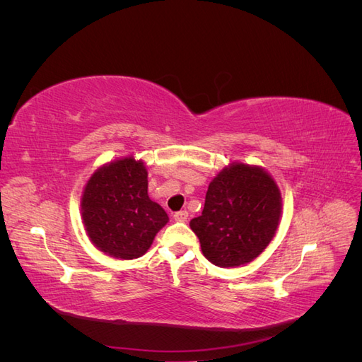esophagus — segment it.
Wrapping results in <instances>:
<instances>
[{
  "label": "esophagus",
  "instance_id": "esophagus-1",
  "mask_svg": "<svg viewBox=\"0 0 362 362\" xmlns=\"http://www.w3.org/2000/svg\"><path fill=\"white\" fill-rule=\"evenodd\" d=\"M173 218H175V221H177V222H185V221H187V218H189V213L185 211V210L178 211V213L173 214Z\"/></svg>",
  "mask_w": 362,
  "mask_h": 362
}]
</instances>
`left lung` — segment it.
<instances>
[{"mask_svg":"<svg viewBox=\"0 0 362 362\" xmlns=\"http://www.w3.org/2000/svg\"><path fill=\"white\" fill-rule=\"evenodd\" d=\"M281 211V192L269 172L231 163L208 185L202 214L192 218L190 228L208 261L218 267H238L269 246Z\"/></svg>","mask_w":362,"mask_h":362,"instance_id":"obj_1","label":"left lung"}]
</instances>
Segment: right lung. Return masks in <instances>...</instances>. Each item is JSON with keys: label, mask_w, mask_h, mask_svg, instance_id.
Masks as SVG:
<instances>
[{"label": "right lung", "mask_w": 362, "mask_h": 362, "mask_svg": "<svg viewBox=\"0 0 362 362\" xmlns=\"http://www.w3.org/2000/svg\"><path fill=\"white\" fill-rule=\"evenodd\" d=\"M81 218L90 242L117 259L144 255L169 222L166 211L148 196L145 163L134 157L93 172L81 196Z\"/></svg>", "instance_id": "add662e5"}]
</instances>
